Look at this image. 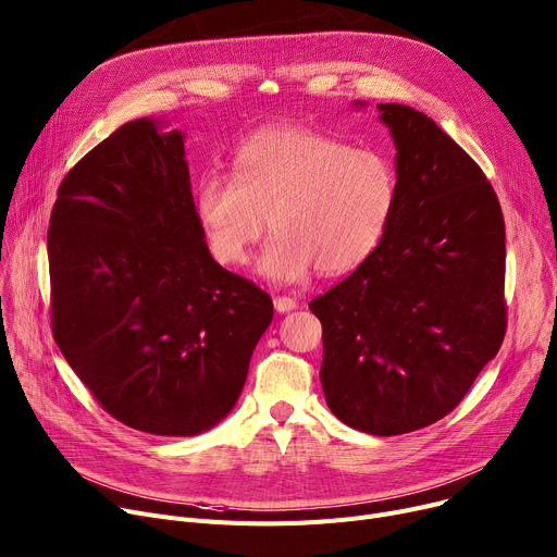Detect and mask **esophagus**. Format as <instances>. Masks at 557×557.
I'll return each instance as SVG.
<instances>
[{
    "label": "esophagus",
    "instance_id": "1",
    "mask_svg": "<svg viewBox=\"0 0 557 557\" xmlns=\"http://www.w3.org/2000/svg\"><path fill=\"white\" fill-rule=\"evenodd\" d=\"M273 307H275V311L286 313V311H293L295 307H298V302H295L293 298H288V295H277V298L273 300Z\"/></svg>",
    "mask_w": 557,
    "mask_h": 557
}]
</instances>
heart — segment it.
Here are the masks:
<instances>
[{"instance_id":"1","label":"heart","mask_w":557,"mask_h":557,"mask_svg":"<svg viewBox=\"0 0 557 557\" xmlns=\"http://www.w3.org/2000/svg\"><path fill=\"white\" fill-rule=\"evenodd\" d=\"M394 163L374 147L309 127L257 132L235 154V176L206 174L195 208L219 264L242 267L269 228L259 271L302 282L313 269L343 275L372 255L396 206Z\"/></svg>"}]
</instances>
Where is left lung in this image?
<instances>
[{
    "label": "left lung",
    "instance_id": "8db88e82",
    "mask_svg": "<svg viewBox=\"0 0 557 557\" xmlns=\"http://www.w3.org/2000/svg\"><path fill=\"white\" fill-rule=\"evenodd\" d=\"M398 195L364 262L309 302L324 398L354 430L428 428L463 400L506 333V231L491 181L432 119L379 104Z\"/></svg>",
    "mask_w": 557,
    "mask_h": 557
}]
</instances>
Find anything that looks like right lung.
Returning a JSON list of instances; mask_svg holds the SVG:
<instances>
[{
	"label": "right lung",
	"instance_id": "obj_1",
	"mask_svg": "<svg viewBox=\"0 0 557 557\" xmlns=\"http://www.w3.org/2000/svg\"><path fill=\"white\" fill-rule=\"evenodd\" d=\"M181 132L138 119L62 178L49 221L53 338L107 414L159 436L224 419L246 383L271 295L219 267Z\"/></svg>",
	"mask_w": 557,
	"mask_h": 557
}]
</instances>
